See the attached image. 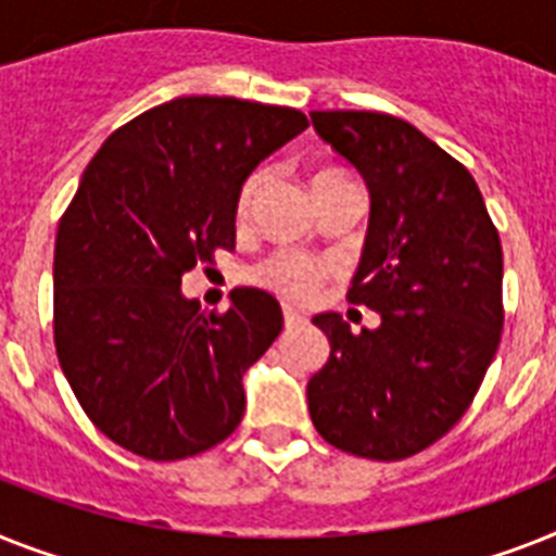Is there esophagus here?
Segmentation results:
<instances>
[{
	"label": "esophagus",
	"mask_w": 556,
	"mask_h": 556,
	"mask_svg": "<svg viewBox=\"0 0 556 556\" xmlns=\"http://www.w3.org/2000/svg\"><path fill=\"white\" fill-rule=\"evenodd\" d=\"M283 324H287V329H295L301 327V324H306V318L301 312L292 309V306H283Z\"/></svg>",
	"instance_id": "34e87169"
}]
</instances>
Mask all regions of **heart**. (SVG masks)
<instances>
[{
    "instance_id": "obj_1",
    "label": "heart",
    "mask_w": 556,
    "mask_h": 556,
    "mask_svg": "<svg viewBox=\"0 0 556 556\" xmlns=\"http://www.w3.org/2000/svg\"><path fill=\"white\" fill-rule=\"evenodd\" d=\"M324 176H338L334 169H324L315 178ZM261 185H264V169L252 173L241 185V192H238V215L250 213L252 201L258 195ZM327 278V267L320 261L309 258L304 252H273L264 261H258L255 267L250 269V281L258 283V287L269 289L275 295L287 298V301H295V304H306L312 298L318 295L320 283Z\"/></svg>"
}]
</instances>
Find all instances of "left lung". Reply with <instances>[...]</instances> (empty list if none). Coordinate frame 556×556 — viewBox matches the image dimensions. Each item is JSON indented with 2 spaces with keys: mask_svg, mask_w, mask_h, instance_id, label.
<instances>
[{
  "mask_svg": "<svg viewBox=\"0 0 556 556\" xmlns=\"http://www.w3.org/2000/svg\"><path fill=\"white\" fill-rule=\"evenodd\" d=\"M309 118L369 187L350 301L380 312V327L357 334L334 312L312 318L329 338L306 383L312 424L341 452L403 460L443 438L483 383L503 332V247L469 169L409 122Z\"/></svg>",
  "mask_w": 556,
  "mask_h": 556,
  "instance_id": "obj_1",
  "label": "left lung"
}]
</instances>
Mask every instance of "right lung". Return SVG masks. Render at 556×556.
<instances>
[{
    "mask_svg": "<svg viewBox=\"0 0 556 556\" xmlns=\"http://www.w3.org/2000/svg\"><path fill=\"white\" fill-rule=\"evenodd\" d=\"M306 127L301 110L181 96L87 164L56 232L53 341L85 415L127 452L181 460L241 424V378L281 332V306L244 287L227 312H201L181 275L236 247L241 185Z\"/></svg>",
    "mask_w": 556,
    "mask_h": 556,
    "instance_id": "right-lung-1",
    "label": "right lung"
}]
</instances>
